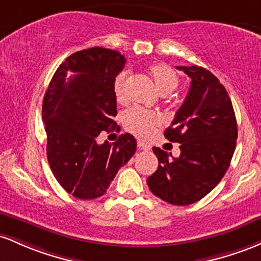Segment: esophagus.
<instances>
[{
    "mask_svg": "<svg viewBox=\"0 0 261 261\" xmlns=\"http://www.w3.org/2000/svg\"><path fill=\"white\" fill-rule=\"evenodd\" d=\"M138 148L143 149V150H150V145L146 144V143L143 142V140H138Z\"/></svg>",
    "mask_w": 261,
    "mask_h": 261,
    "instance_id": "1",
    "label": "esophagus"
}]
</instances>
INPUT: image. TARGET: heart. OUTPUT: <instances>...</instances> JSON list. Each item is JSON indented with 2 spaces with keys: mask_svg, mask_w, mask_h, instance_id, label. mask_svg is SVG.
I'll use <instances>...</instances> for the list:
<instances>
[{
  "mask_svg": "<svg viewBox=\"0 0 261 261\" xmlns=\"http://www.w3.org/2000/svg\"><path fill=\"white\" fill-rule=\"evenodd\" d=\"M148 71L153 79L155 86L162 95H170L178 85V76L172 67L166 64H153L148 67ZM129 72L121 71L113 81V93L118 102L127 101ZM125 129L139 138H148L156 127L162 123L159 115L144 110L142 107H132L123 116Z\"/></svg>",
  "mask_w": 261,
  "mask_h": 261,
  "instance_id": "b5f03b06",
  "label": "heart"
}]
</instances>
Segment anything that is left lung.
<instances>
[{
    "label": "left lung",
    "mask_w": 261,
    "mask_h": 261,
    "mask_svg": "<svg viewBox=\"0 0 261 261\" xmlns=\"http://www.w3.org/2000/svg\"><path fill=\"white\" fill-rule=\"evenodd\" d=\"M176 67L191 77V86L164 136L180 143L181 154L170 158L171 153L154 146L159 166L146 182L163 201L187 206L210 194L224 176L238 128L227 90L212 72L196 65Z\"/></svg>",
    "instance_id": "obj_1"
}]
</instances>
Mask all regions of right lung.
Instances as JSON below:
<instances>
[{
	"label": "right lung",
	"mask_w": 261,
	"mask_h": 261,
	"mask_svg": "<svg viewBox=\"0 0 261 261\" xmlns=\"http://www.w3.org/2000/svg\"><path fill=\"white\" fill-rule=\"evenodd\" d=\"M125 64L121 53L95 46L76 51L58 67L43 99L46 156L66 192L80 200L106 194L121 166L137 150L129 133L98 144L101 132L119 130L113 121V81ZM67 72L74 74L69 79Z\"/></svg>",
	"instance_id": "right-lung-1"
}]
</instances>
